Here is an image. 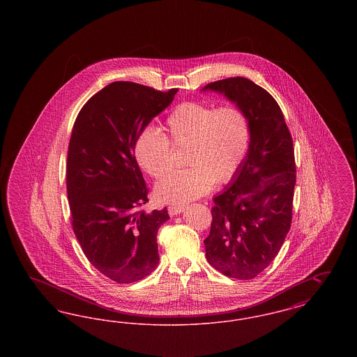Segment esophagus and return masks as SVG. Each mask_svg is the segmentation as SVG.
<instances>
[{"label":"esophagus","instance_id":"34e87169","mask_svg":"<svg viewBox=\"0 0 357 357\" xmlns=\"http://www.w3.org/2000/svg\"><path fill=\"white\" fill-rule=\"evenodd\" d=\"M185 211V207L183 206H170L169 207V214L170 217H175V215H179L181 213Z\"/></svg>","mask_w":357,"mask_h":357}]
</instances>
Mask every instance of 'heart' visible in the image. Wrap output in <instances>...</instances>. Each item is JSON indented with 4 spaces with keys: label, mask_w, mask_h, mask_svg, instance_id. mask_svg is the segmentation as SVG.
<instances>
[{
    "label": "heart",
    "mask_w": 357,
    "mask_h": 357,
    "mask_svg": "<svg viewBox=\"0 0 357 357\" xmlns=\"http://www.w3.org/2000/svg\"><path fill=\"white\" fill-rule=\"evenodd\" d=\"M174 146H186L185 170L172 171L155 187L162 204H186L204 195L214 183H227L242 167L250 147V124L234 105L214 108L204 102L179 104L167 118ZM169 139L153 127L136 137L135 159L142 170L162 178L170 170Z\"/></svg>",
    "instance_id": "obj_1"
}]
</instances>
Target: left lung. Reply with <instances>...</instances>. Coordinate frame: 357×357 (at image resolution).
Returning <instances> with one entry per match:
<instances>
[{"label":"left lung","mask_w":357,"mask_h":357,"mask_svg":"<svg viewBox=\"0 0 357 357\" xmlns=\"http://www.w3.org/2000/svg\"><path fill=\"white\" fill-rule=\"evenodd\" d=\"M202 91L234 102L250 124L248 156L214 197L206 258L227 277L252 280L271 265L290 229L296 186L293 140L280 105L252 80L230 77Z\"/></svg>","instance_id":"left-lung-1"}]
</instances>
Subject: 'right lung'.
Here are the masks:
<instances>
[{"instance_id": "1", "label": "right lung", "mask_w": 357, "mask_h": 357, "mask_svg": "<svg viewBox=\"0 0 357 357\" xmlns=\"http://www.w3.org/2000/svg\"><path fill=\"white\" fill-rule=\"evenodd\" d=\"M178 89L115 82L80 109L69 140L67 191L72 226L88 261L118 284L135 282L159 264L156 234L167 208L149 202L134 156L136 137L170 105Z\"/></svg>"}]
</instances>
